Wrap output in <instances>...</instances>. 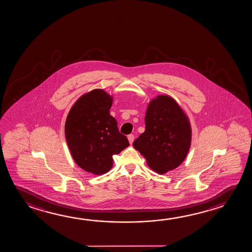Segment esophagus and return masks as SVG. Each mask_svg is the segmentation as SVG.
<instances>
[{"label": "esophagus", "instance_id": "esophagus-1", "mask_svg": "<svg viewBox=\"0 0 252 252\" xmlns=\"http://www.w3.org/2000/svg\"><path fill=\"white\" fill-rule=\"evenodd\" d=\"M134 138H135V136H134V135H132V134H130V135H128V142H129V144H132V143L134 142Z\"/></svg>", "mask_w": 252, "mask_h": 252}]
</instances>
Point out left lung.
<instances>
[{
    "mask_svg": "<svg viewBox=\"0 0 252 252\" xmlns=\"http://www.w3.org/2000/svg\"><path fill=\"white\" fill-rule=\"evenodd\" d=\"M144 122L145 130L134 141V148L159 174L180 166L192 139L191 125L180 105L171 96H157L149 103Z\"/></svg>",
    "mask_w": 252,
    "mask_h": 252,
    "instance_id": "obj_1",
    "label": "left lung"
}]
</instances>
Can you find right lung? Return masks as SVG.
Returning a JSON list of instances; mask_svg holds the SVG:
<instances>
[{"label": "right lung", "mask_w": 252, "mask_h": 252, "mask_svg": "<svg viewBox=\"0 0 252 252\" xmlns=\"http://www.w3.org/2000/svg\"><path fill=\"white\" fill-rule=\"evenodd\" d=\"M112 102V96L94 89L77 100L65 121V139L72 158L95 175L108 172L113 166V155L129 145L109 114Z\"/></svg>", "instance_id": "right-lung-1"}]
</instances>
